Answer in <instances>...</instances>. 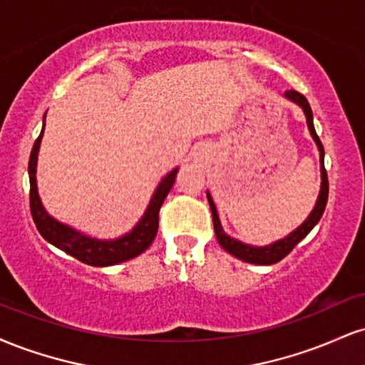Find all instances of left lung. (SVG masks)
<instances>
[{"label":"left lung","mask_w":365,"mask_h":365,"mask_svg":"<svg viewBox=\"0 0 365 365\" xmlns=\"http://www.w3.org/2000/svg\"><path fill=\"white\" fill-rule=\"evenodd\" d=\"M284 98L290 99V101L299 104V106L302 108L305 113V120H307L309 132H311L312 139H314V142H316L317 149H319L321 190H319V195H317L316 206H314L312 212L309 215L307 220H305L304 223L299 226V228L293 230L290 235L282 238V240H276L274 244L264 245V247L247 245V244H244V242L228 237L223 232V228H221V223H220V216H217V211H216V206H215V202H212V197L209 195V192H207L209 207H211V212H212V225H215V233H216L217 242H220V245L223 247L228 254L235 255L237 259H242V261L250 262V264H261V266L279 262L284 255L290 254L293 250V247L299 244L300 240H304V238L309 235V232H311L314 226L317 225V221L321 220L322 212H324V209H326V202H328L329 185H328V173H326V170H324V148H322L319 137H317V133H316V128H314L311 106H309L307 99H305L304 96L297 91H287L284 92Z\"/></svg>","instance_id":"8db88e82"}]
</instances>
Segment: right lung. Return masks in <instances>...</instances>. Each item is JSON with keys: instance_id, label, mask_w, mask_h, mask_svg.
Wrapping results in <instances>:
<instances>
[{"instance_id": "add662e5", "label": "right lung", "mask_w": 365, "mask_h": 365, "mask_svg": "<svg viewBox=\"0 0 365 365\" xmlns=\"http://www.w3.org/2000/svg\"><path fill=\"white\" fill-rule=\"evenodd\" d=\"M46 118V116H44ZM44 127L41 130L39 137L34 142L32 148L31 159H29V180H31V212L34 217V223L39 230L41 235L49 244L66 252L72 257L78 259L83 264L89 266H113V264H120L128 259L137 257V255L144 252L148 247L153 244L154 237L158 233L159 225V209L165 202L166 195L173 187L175 178H177L178 168L170 171L165 178L161 180L153 197L148 209H145L144 216L140 221L133 226L132 232L125 233L123 237L115 238V240H99V238H92L83 235V233L73 230L72 226H66L54 220L46 212V209L41 202L39 194H37V182H36V171H37V153H39L41 139H43Z\"/></svg>"}]
</instances>
